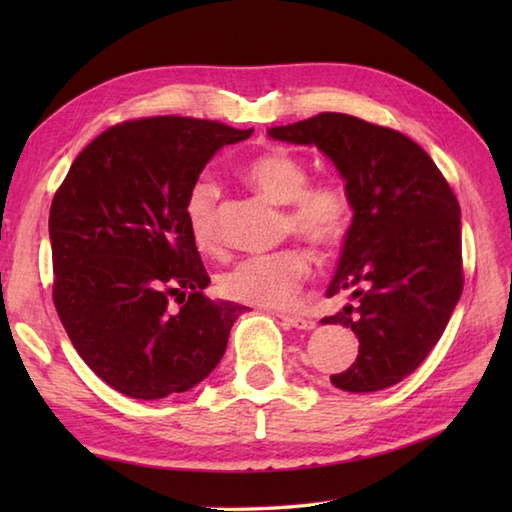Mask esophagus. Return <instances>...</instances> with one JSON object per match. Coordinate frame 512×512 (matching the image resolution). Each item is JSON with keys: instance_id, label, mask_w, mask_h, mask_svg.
I'll return each mask as SVG.
<instances>
[{"instance_id": "1", "label": "esophagus", "mask_w": 512, "mask_h": 512, "mask_svg": "<svg viewBox=\"0 0 512 512\" xmlns=\"http://www.w3.org/2000/svg\"><path fill=\"white\" fill-rule=\"evenodd\" d=\"M279 319L284 321L290 328H297V330H312L314 328V321L306 319V317H297V314H279Z\"/></svg>"}]
</instances>
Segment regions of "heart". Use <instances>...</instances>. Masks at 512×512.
I'll return each mask as SVG.
<instances>
[{"label":"heart","mask_w":512,"mask_h":512,"mask_svg":"<svg viewBox=\"0 0 512 512\" xmlns=\"http://www.w3.org/2000/svg\"><path fill=\"white\" fill-rule=\"evenodd\" d=\"M244 180L257 193L275 204H284L286 233H295L319 250L334 248L341 242L350 217L345 191L330 180L310 182V173L299 158L284 149H270L250 158L242 167ZM217 204L220 184L211 178H198L189 189L184 215L191 239L204 253L220 248L217 231ZM310 259L306 250L288 246L268 255L239 259L220 275V292L233 301L262 308L288 306L308 277Z\"/></svg>","instance_id":"obj_1"}]
</instances>
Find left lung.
<instances>
[{
	"label": "left lung",
	"mask_w": 512,
	"mask_h": 512,
	"mask_svg": "<svg viewBox=\"0 0 512 512\" xmlns=\"http://www.w3.org/2000/svg\"><path fill=\"white\" fill-rule=\"evenodd\" d=\"M268 136L317 147L345 180L352 224L325 295H347L321 323L358 336L334 387L354 394L400 383L429 356L462 295L460 204L427 151L394 129L323 112Z\"/></svg>",
	"instance_id": "1"
}]
</instances>
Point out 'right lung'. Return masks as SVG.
Returning a JSON list of instances; mask_svg holds the SVG:
<instances>
[{
  "mask_svg": "<svg viewBox=\"0 0 512 512\" xmlns=\"http://www.w3.org/2000/svg\"><path fill=\"white\" fill-rule=\"evenodd\" d=\"M250 134L184 116L129 121L94 138L54 193V306L83 361L129 398L198 385L246 310L202 295L211 279L184 204L206 162Z\"/></svg>",
  "mask_w": 512,
  "mask_h": 512,
  "instance_id": "right-lung-1",
  "label": "right lung"
}]
</instances>
